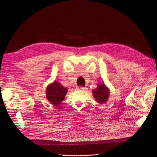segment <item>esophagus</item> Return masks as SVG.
I'll return each mask as SVG.
<instances>
[{
  "label": "esophagus",
  "instance_id": "obj_1",
  "mask_svg": "<svg viewBox=\"0 0 157 157\" xmlns=\"http://www.w3.org/2000/svg\"><path fill=\"white\" fill-rule=\"evenodd\" d=\"M77 89L78 90H86V88H84V87L81 86H78L77 87Z\"/></svg>",
  "mask_w": 157,
  "mask_h": 157
}]
</instances>
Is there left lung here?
I'll use <instances>...</instances> for the list:
<instances>
[{
	"label": "left lung",
	"mask_w": 157,
	"mask_h": 157,
	"mask_svg": "<svg viewBox=\"0 0 157 157\" xmlns=\"http://www.w3.org/2000/svg\"><path fill=\"white\" fill-rule=\"evenodd\" d=\"M92 94L94 98L98 103H105L109 96V90L105 86V84H99L96 89L92 90Z\"/></svg>",
	"instance_id": "obj_1"
}]
</instances>
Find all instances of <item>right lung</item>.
<instances>
[{
  "label": "right lung",
  "instance_id": "right-lung-1",
  "mask_svg": "<svg viewBox=\"0 0 157 157\" xmlns=\"http://www.w3.org/2000/svg\"><path fill=\"white\" fill-rule=\"evenodd\" d=\"M67 92V88L63 86L59 82L54 81L46 88V98L52 105H58L63 100Z\"/></svg>",
  "mask_w": 157,
  "mask_h": 157
}]
</instances>
